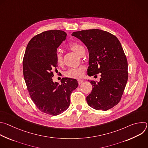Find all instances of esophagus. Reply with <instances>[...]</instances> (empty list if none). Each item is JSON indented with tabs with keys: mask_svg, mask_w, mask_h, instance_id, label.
I'll return each mask as SVG.
<instances>
[{
	"mask_svg": "<svg viewBox=\"0 0 148 148\" xmlns=\"http://www.w3.org/2000/svg\"><path fill=\"white\" fill-rule=\"evenodd\" d=\"M77 81H78V84H81L83 82V80H82V79H78Z\"/></svg>",
	"mask_w": 148,
	"mask_h": 148,
	"instance_id": "esophagus-1",
	"label": "esophagus"
}]
</instances>
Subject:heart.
Wrapping results in <instances>:
<instances>
[{"mask_svg": "<svg viewBox=\"0 0 148 148\" xmlns=\"http://www.w3.org/2000/svg\"><path fill=\"white\" fill-rule=\"evenodd\" d=\"M68 48L71 51H74L77 54L80 56L82 50H84V47L83 46L78 43H73L69 45ZM56 61L57 64L61 66L64 64V61H63V57L62 54L57 51L56 55ZM86 70V67L84 66H80L75 68H70L66 71L64 73V75L68 78H81Z\"/></svg>", "mask_w": 148, "mask_h": 148, "instance_id": "obj_1", "label": "heart"}]
</instances>
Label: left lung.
Wrapping results in <instances>:
<instances>
[{
	"label": "left lung",
	"instance_id": "8db88e82",
	"mask_svg": "<svg viewBox=\"0 0 148 148\" xmlns=\"http://www.w3.org/2000/svg\"><path fill=\"white\" fill-rule=\"evenodd\" d=\"M72 36L88 48V75L101 73L99 82L90 81L93 88L86 98L88 105L97 110L112 108L121 101L128 78V61L119 40L112 34L99 29L75 32Z\"/></svg>",
	"mask_w": 148,
	"mask_h": 148
}]
</instances>
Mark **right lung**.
<instances>
[{
  "label": "right lung",
  "instance_id": "obj_1",
  "mask_svg": "<svg viewBox=\"0 0 148 148\" xmlns=\"http://www.w3.org/2000/svg\"><path fill=\"white\" fill-rule=\"evenodd\" d=\"M60 30H48L29 42L23 60V76L31 99L41 112L57 115L70 106V95L78 86L75 79L62 78L61 84L53 82L58 46L67 37Z\"/></svg>",
  "mask_w": 148,
  "mask_h": 148
}]
</instances>
